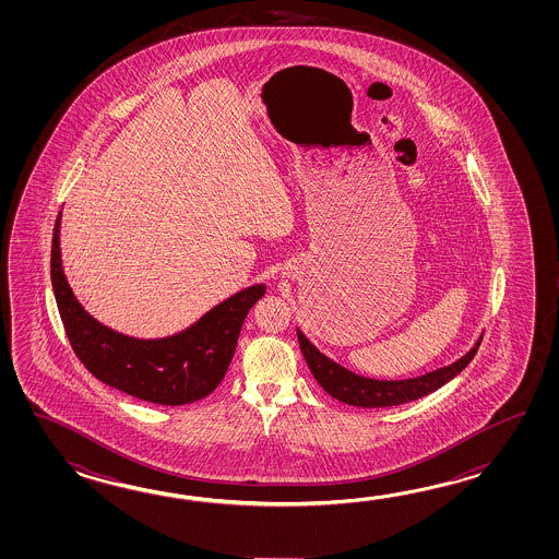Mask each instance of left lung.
<instances>
[{
	"label": "left lung",
	"mask_w": 559,
	"mask_h": 559,
	"mask_svg": "<svg viewBox=\"0 0 559 559\" xmlns=\"http://www.w3.org/2000/svg\"><path fill=\"white\" fill-rule=\"evenodd\" d=\"M297 340H299L301 354L306 357L309 369L321 388L335 400L347 405H356V407H392V405L414 402L440 390L441 385H445L460 371H464L481 344V337H479L477 344L462 359L453 361L452 366L429 371L426 376L412 378V380L383 381L369 380L349 369L342 368L330 357L323 356L299 330H297Z\"/></svg>",
	"instance_id": "obj_1"
}]
</instances>
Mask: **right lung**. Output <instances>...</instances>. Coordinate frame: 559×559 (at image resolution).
Returning a JSON list of instances; mask_svg holds the SVG:
<instances>
[{"label": "right lung", "mask_w": 559, "mask_h": 559, "mask_svg": "<svg viewBox=\"0 0 559 559\" xmlns=\"http://www.w3.org/2000/svg\"><path fill=\"white\" fill-rule=\"evenodd\" d=\"M51 285L73 354L97 380L159 405L198 402L224 380L241 323L265 285H251L207 311L186 332L166 340H135L94 320L73 296L61 270L60 215L51 239Z\"/></svg>", "instance_id": "add662e5"}]
</instances>
